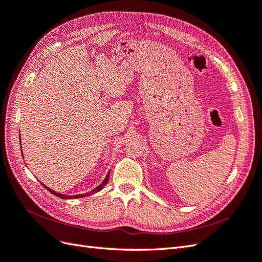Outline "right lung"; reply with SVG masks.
<instances>
[{
	"instance_id": "right-lung-1",
	"label": "right lung",
	"mask_w": 262,
	"mask_h": 262,
	"mask_svg": "<svg viewBox=\"0 0 262 262\" xmlns=\"http://www.w3.org/2000/svg\"><path fill=\"white\" fill-rule=\"evenodd\" d=\"M20 145H21V142H20ZM21 148V147H20ZM108 176H110V171L107 172V174H106V176H105V179L103 180V182L101 183L98 187H96L95 189H92L90 192H85V193H79V195H74V196H69V195H63V193H60V192H57V191H55V190H53V189H51V188H49L48 186H46L45 184H42L45 186V188L46 189H48L50 192L51 193H53V195H55V196H57V197H60V198H62V199H76V198H82V197H86V196H90V195H94V193H96V192H98V191H100L101 189H103V187L105 186L106 185V183H107V181H108Z\"/></svg>"
}]
</instances>
